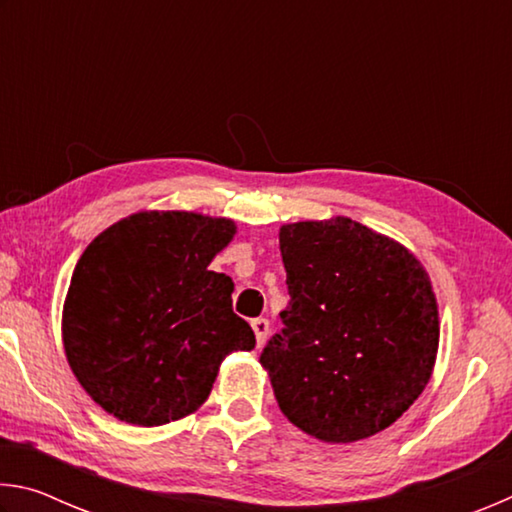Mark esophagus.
I'll return each mask as SVG.
<instances>
[{"label":"esophagus","mask_w":512,"mask_h":512,"mask_svg":"<svg viewBox=\"0 0 512 512\" xmlns=\"http://www.w3.org/2000/svg\"><path fill=\"white\" fill-rule=\"evenodd\" d=\"M250 325H253L257 345H259V348H262L264 341H266V336H268V320H266V318H255Z\"/></svg>","instance_id":"esophagus-1"}]
</instances>
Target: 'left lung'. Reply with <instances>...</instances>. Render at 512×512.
Returning a JSON list of instances; mask_svg holds the SVG:
<instances>
[{
    "label": "left lung",
    "mask_w": 512,
    "mask_h": 512,
    "mask_svg": "<svg viewBox=\"0 0 512 512\" xmlns=\"http://www.w3.org/2000/svg\"><path fill=\"white\" fill-rule=\"evenodd\" d=\"M280 253L291 302L259 357L280 411L323 443L391 427L436 366L438 302L422 262L348 216L284 223Z\"/></svg>",
    "instance_id": "1"
}]
</instances>
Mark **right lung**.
<instances>
[{
    "label": "right lung",
    "mask_w": 512,
    "mask_h": 512,
    "mask_svg": "<svg viewBox=\"0 0 512 512\" xmlns=\"http://www.w3.org/2000/svg\"><path fill=\"white\" fill-rule=\"evenodd\" d=\"M235 221L146 210L85 248L63 305V348L83 391L117 420L160 427L201 409L221 361L255 348L232 311L235 282L210 271Z\"/></svg>",
    "instance_id": "1"
}]
</instances>
